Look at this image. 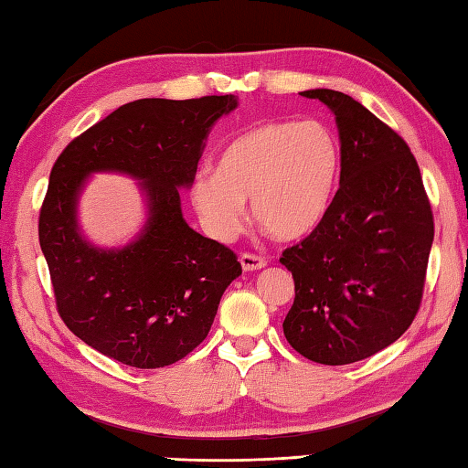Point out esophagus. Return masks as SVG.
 Returning a JSON list of instances; mask_svg holds the SVG:
<instances>
[{"label": "esophagus", "instance_id": "34e87169", "mask_svg": "<svg viewBox=\"0 0 468 468\" xmlns=\"http://www.w3.org/2000/svg\"><path fill=\"white\" fill-rule=\"evenodd\" d=\"M239 262H241V268L245 272H256V271H260V268L266 266V260L256 256V253H241Z\"/></svg>", "mask_w": 468, "mask_h": 468}]
</instances>
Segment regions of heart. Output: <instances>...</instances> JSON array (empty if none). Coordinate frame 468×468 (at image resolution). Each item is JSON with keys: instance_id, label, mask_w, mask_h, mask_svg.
Returning <instances> with one entry per match:
<instances>
[{"instance_id": "1", "label": "heart", "mask_w": 468, "mask_h": 468, "mask_svg": "<svg viewBox=\"0 0 468 468\" xmlns=\"http://www.w3.org/2000/svg\"><path fill=\"white\" fill-rule=\"evenodd\" d=\"M340 179V144L315 120L264 122L220 150L217 171H197L192 202L212 239L239 233L245 202L251 217L281 241L310 237L326 218Z\"/></svg>"}]
</instances>
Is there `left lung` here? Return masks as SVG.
Returning a JSON list of instances; mask_svg holds the SVG:
<instances>
[{
  "label": "left lung",
  "instance_id": "left-lung-1",
  "mask_svg": "<svg viewBox=\"0 0 468 468\" xmlns=\"http://www.w3.org/2000/svg\"><path fill=\"white\" fill-rule=\"evenodd\" d=\"M299 94L335 113L340 186L322 225L281 258L295 281L282 330L310 361L346 366L392 345L413 322L433 243L431 206L399 133L348 94Z\"/></svg>",
  "mask_w": 468,
  "mask_h": 468
}]
</instances>
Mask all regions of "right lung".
<instances>
[{
  "label": "right lung",
  "mask_w": 468,
  "mask_h": 468,
  "mask_svg": "<svg viewBox=\"0 0 468 468\" xmlns=\"http://www.w3.org/2000/svg\"><path fill=\"white\" fill-rule=\"evenodd\" d=\"M235 94L128 102L68 144L49 177L38 241L58 310L86 345L120 363L156 369L184 359L208 336L225 289L241 274L235 253L186 223L206 138L237 109ZM97 172L139 181L147 218L123 246L83 235L77 208Z\"/></svg>",
  "instance_id": "add662e5"
}]
</instances>
